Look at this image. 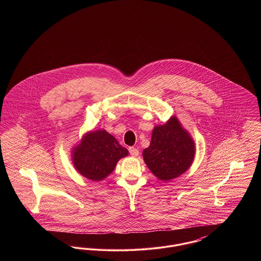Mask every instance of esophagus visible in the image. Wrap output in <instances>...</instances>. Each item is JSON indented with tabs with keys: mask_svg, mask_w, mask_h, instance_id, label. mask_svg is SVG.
Listing matches in <instances>:
<instances>
[{
	"mask_svg": "<svg viewBox=\"0 0 261 261\" xmlns=\"http://www.w3.org/2000/svg\"><path fill=\"white\" fill-rule=\"evenodd\" d=\"M129 151H130V154L132 155V156H138L139 155V150L136 149V148H133V147H131V148H129Z\"/></svg>",
	"mask_w": 261,
	"mask_h": 261,
	"instance_id": "esophagus-1",
	"label": "esophagus"
}]
</instances>
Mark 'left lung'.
I'll use <instances>...</instances> for the list:
<instances>
[{
	"label": "left lung",
	"mask_w": 261,
	"mask_h": 261,
	"mask_svg": "<svg viewBox=\"0 0 261 261\" xmlns=\"http://www.w3.org/2000/svg\"><path fill=\"white\" fill-rule=\"evenodd\" d=\"M195 154L194 139L175 115L166 123L153 127L150 144L143 150L144 162L162 182H169L185 173Z\"/></svg>",
	"instance_id": "left-lung-1"
}]
</instances>
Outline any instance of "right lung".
Here are the masks:
<instances>
[{"label": "right lung", "instance_id": "add662e5", "mask_svg": "<svg viewBox=\"0 0 261 261\" xmlns=\"http://www.w3.org/2000/svg\"><path fill=\"white\" fill-rule=\"evenodd\" d=\"M115 137L106 130L88 131L71 149L76 171L89 180L99 182L114 170L119 160L128 155Z\"/></svg>", "mask_w": 261, "mask_h": 261}]
</instances>
